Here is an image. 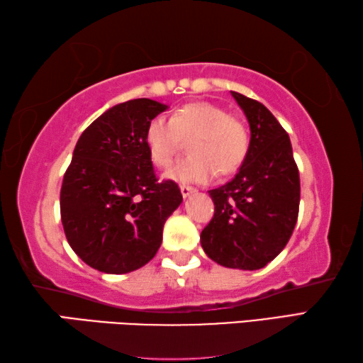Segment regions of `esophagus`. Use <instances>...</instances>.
<instances>
[{
  "instance_id": "esophagus-1",
  "label": "esophagus",
  "mask_w": 363,
  "mask_h": 363,
  "mask_svg": "<svg viewBox=\"0 0 363 363\" xmlns=\"http://www.w3.org/2000/svg\"><path fill=\"white\" fill-rule=\"evenodd\" d=\"M195 192H196V189H194V187H190V186H181V194H182L184 199H187V196H190V195L195 194Z\"/></svg>"
}]
</instances>
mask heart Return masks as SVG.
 Here are the masks:
<instances>
[{
    "label": "heart",
    "instance_id": "heart-1",
    "mask_svg": "<svg viewBox=\"0 0 363 363\" xmlns=\"http://www.w3.org/2000/svg\"><path fill=\"white\" fill-rule=\"evenodd\" d=\"M145 147L152 163L167 168L189 140L187 158L176 163L167 179L189 184L210 182L240 168L250 147L247 125L211 102H194L177 108L171 120L155 116L145 128Z\"/></svg>",
    "mask_w": 363,
    "mask_h": 363
}]
</instances>
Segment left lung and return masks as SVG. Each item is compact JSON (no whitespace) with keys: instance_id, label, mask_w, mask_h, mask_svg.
I'll use <instances>...</instances> for the list:
<instances>
[{"instance_id":"8db88e82","label":"left lung","mask_w":363,"mask_h":363,"mask_svg":"<svg viewBox=\"0 0 363 363\" xmlns=\"http://www.w3.org/2000/svg\"><path fill=\"white\" fill-rule=\"evenodd\" d=\"M230 93L250 123V147L235 177L210 190L214 216L200 242L220 266L256 270L290 240L299 211V171L277 118L261 102Z\"/></svg>"}]
</instances>
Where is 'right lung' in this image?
<instances>
[{
	"label": "right lung",
	"mask_w": 363,
	"mask_h": 363,
	"mask_svg": "<svg viewBox=\"0 0 363 363\" xmlns=\"http://www.w3.org/2000/svg\"><path fill=\"white\" fill-rule=\"evenodd\" d=\"M167 108L145 97L113 106L86 128L73 150L60 219L72 250L99 272L145 266L181 205L177 184L158 182L144 139L149 121Z\"/></svg>",
	"instance_id": "obj_1"
}]
</instances>
